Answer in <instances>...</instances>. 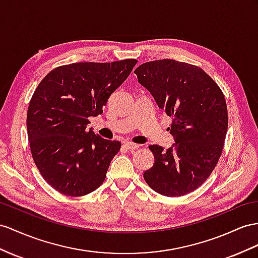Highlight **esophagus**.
I'll use <instances>...</instances> for the list:
<instances>
[{"mask_svg": "<svg viewBox=\"0 0 258 258\" xmlns=\"http://www.w3.org/2000/svg\"><path fill=\"white\" fill-rule=\"evenodd\" d=\"M124 147L126 148V149H130V150H134V149H137L140 146H138L137 144H134V143H132V142H125L124 143Z\"/></svg>", "mask_w": 258, "mask_h": 258, "instance_id": "obj_1", "label": "esophagus"}]
</instances>
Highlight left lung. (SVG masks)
<instances>
[{"label": "left lung", "mask_w": 258, "mask_h": 258, "mask_svg": "<svg viewBox=\"0 0 258 258\" xmlns=\"http://www.w3.org/2000/svg\"><path fill=\"white\" fill-rule=\"evenodd\" d=\"M167 115L172 117V147L150 145L155 163L144 179L164 196L186 195L200 187L217 166L228 130L226 99L201 68L175 60L151 61L134 71Z\"/></svg>", "instance_id": "1"}]
</instances>
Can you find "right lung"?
<instances>
[{
  "label": "right lung",
  "mask_w": 258,
  "mask_h": 258,
  "mask_svg": "<svg viewBox=\"0 0 258 258\" xmlns=\"http://www.w3.org/2000/svg\"><path fill=\"white\" fill-rule=\"evenodd\" d=\"M136 63L127 58L62 65L38 85L27 111L29 146L39 172L57 192L84 196L103 183L121 143L88 130V118L102 113Z\"/></svg>",
  "instance_id": "1"
}]
</instances>
